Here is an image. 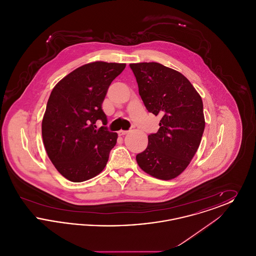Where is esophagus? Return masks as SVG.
<instances>
[{"label":"esophagus","instance_id":"34e87169","mask_svg":"<svg viewBox=\"0 0 256 256\" xmlns=\"http://www.w3.org/2000/svg\"><path fill=\"white\" fill-rule=\"evenodd\" d=\"M128 132V130H119L118 134H119V136H124V135H126Z\"/></svg>","mask_w":256,"mask_h":256}]
</instances>
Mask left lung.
I'll list each match as a JSON object with an SVG mask.
<instances>
[{
    "label": "left lung",
    "instance_id": "left-lung-1",
    "mask_svg": "<svg viewBox=\"0 0 256 256\" xmlns=\"http://www.w3.org/2000/svg\"><path fill=\"white\" fill-rule=\"evenodd\" d=\"M139 95L148 112L161 120L148 136L146 150L136 156L139 167L163 180L178 176L198 148L206 126L200 94L182 74L158 62L130 64Z\"/></svg>",
    "mask_w": 256,
    "mask_h": 256
}]
</instances>
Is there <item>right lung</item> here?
<instances>
[{"label":"right lung","instance_id":"add662e5","mask_svg":"<svg viewBox=\"0 0 256 256\" xmlns=\"http://www.w3.org/2000/svg\"><path fill=\"white\" fill-rule=\"evenodd\" d=\"M124 63L95 61L64 76L54 87L42 120V138L50 160L65 178L82 182L106 166L118 134L110 132L102 104ZM104 126L96 128V122Z\"/></svg>","mask_w":256,"mask_h":256}]
</instances>
